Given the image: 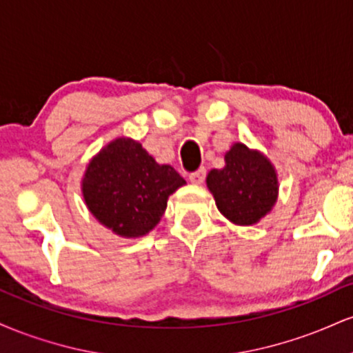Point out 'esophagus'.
<instances>
[{"instance_id":"1","label":"esophagus","mask_w":353,"mask_h":353,"mask_svg":"<svg viewBox=\"0 0 353 353\" xmlns=\"http://www.w3.org/2000/svg\"><path fill=\"white\" fill-rule=\"evenodd\" d=\"M204 179H205V169L204 168L197 169V171L189 174V181L192 182V184H202Z\"/></svg>"}]
</instances>
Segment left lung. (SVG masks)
<instances>
[{"mask_svg":"<svg viewBox=\"0 0 353 353\" xmlns=\"http://www.w3.org/2000/svg\"><path fill=\"white\" fill-rule=\"evenodd\" d=\"M217 209L239 225L261 221L277 201V174L261 152L237 143L225 154V168L208 174Z\"/></svg>","mask_w":353,"mask_h":353,"instance_id":"left-lung-1","label":"left lung"}]
</instances>
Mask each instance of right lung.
<instances>
[{
	"label": "right lung",
	"mask_w": 353,
	"mask_h": 353,
	"mask_svg": "<svg viewBox=\"0 0 353 353\" xmlns=\"http://www.w3.org/2000/svg\"><path fill=\"white\" fill-rule=\"evenodd\" d=\"M185 181L171 165H161L132 139L112 141L91 161L83 179L89 210L123 237H139L156 228L168 197Z\"/></svg>",
	"instance_id": "obj_1"
}]
</instances>
